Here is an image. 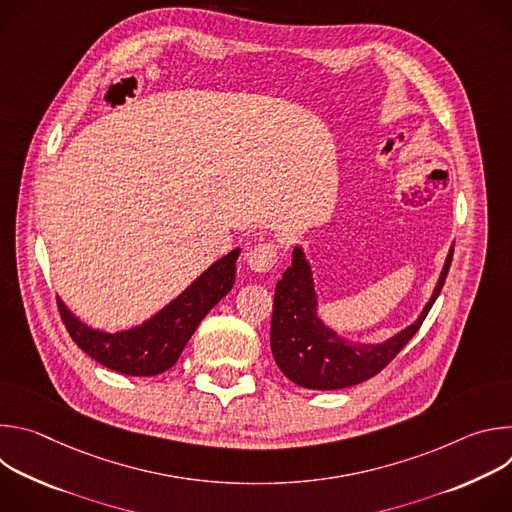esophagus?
Returning <instances> with one entry per match:
<instances>
[{
  "label": "esophagus",
  "instance_id": "obj_1",
  "mask_svg": "<svg viewBox=\"0 0 512 512\" xmlns=\"http://www.w3.org/2000/svg\"><path fill=\"white\" fill-rule=\"evenodd\" d=\"M245 259H247V263L253 271L265 273V271H271L277 265L279 253H277V247L273 243L265 241V243H257V245L249 247L247 253H245Z\"/></svg>",
  "mask_w": 512,
  "mask_h": 512
}]
</instances>
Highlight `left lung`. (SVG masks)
I'll return each mask as SVG.
<instances>
[{
	"mask_svg": "<svg viewBox=\"0 0 512 512\" xmlns=\"http://www.w3.org/2000/svg\"><path fill=\"white\" fill-rule=\"evenodd\" d=\"M454 247L421 316L383 344H352L326 328L318 318L314 279L300 247L291 267L275 285L271 316V352L279 371L300 387L316 391L346 389L381 373L421 328L435 298L440 296L452 265Z\"/></svg>",
	"mask_w": 512,
	"mask_h": 512,
	"instance_id": "obj_1",
	"label": "left lung"
}]
</instances>
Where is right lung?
Segmentation results:
<instances>
[{"label":"right lung","instance_id":"right-lung-1","mask_svg":"<svg viewBox=\"0 0 512 512\" xmlns=\"http://www.w3.org/2000/svg\"><path fill=\"white\" fill-rule=\"evenodd\" d=\"M237 257L239 249L218 259L162 312L127 332L93 330L72 316L60 300L58 312L70 338L103 367L131 377H154L174 367L202 318L229 294Z\"/></svg>","mask_w":512,"mask_h":512}]
</instances>
